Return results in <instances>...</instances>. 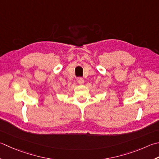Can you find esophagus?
<instances>
[{
  "label": "esophagus",
  "mask_w": 159,
  "mask_h": 159,
  "mask_svg": "<svg viewBox=\"0 0 159 159\" xmlns=\"http://www.w3.org/2000/svg\"><path fill=\"white\" fill-rule=\"evenodd\" d=\"M77 81L79 84H83L84 83V80H83V78L79 77V78H78V79H77Z\"/></svg>",
  "instance_id": "obj_1"
}]
</instances>
